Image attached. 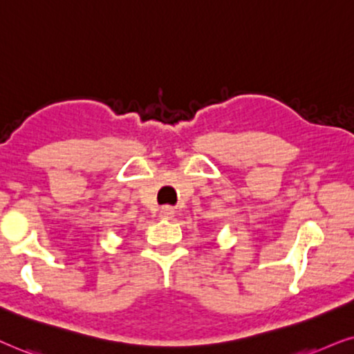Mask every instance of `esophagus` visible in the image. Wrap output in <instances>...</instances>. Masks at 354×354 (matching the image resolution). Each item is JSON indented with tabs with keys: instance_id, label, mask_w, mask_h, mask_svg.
Listing matches in <instances>:
<instances>
[{
	"instance_id": "34e87169",
	"label": "esophagus",
	"mask_w": 354,
	"mask_h": 354,
	"mask_svg": "<svg viewBox=\"0 0 354 354\" xmlns=\"http://www.w3.org/2000/svg\"><path fill=\"white\" fill-rule=\"evenodd\" d=\"M160 216H162V218H165V220L173 218V216H174V209H173V207H169V205L162 207V209H160Z\"/></svg>"
}]
</instances>
